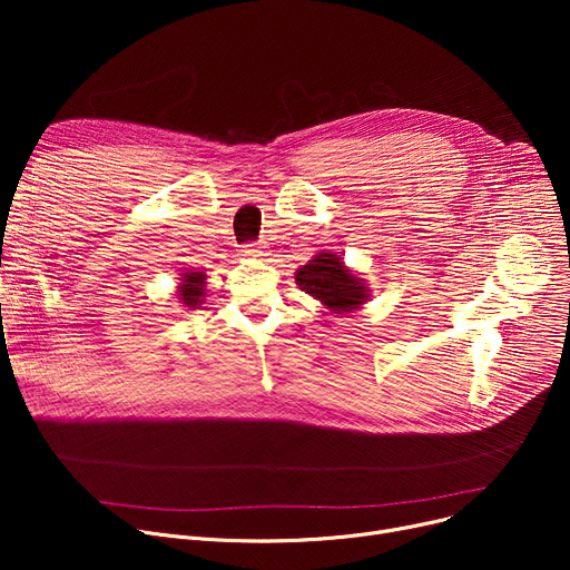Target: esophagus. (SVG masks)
<instances>
[{
	"label": "esophagus",
	"mask_w": 570,
	"mask_h": 570,
	"mask_svg": "<svg viewBox=\"0 0 570 570\" xmlns=\"http://www.w3.org/2000/svg\"><path fill=\"white\" fill-rule=\"evenodd\" d=\"M243 256L245 258H261V256H267V247L265 245H258V243H252L243 249Z\"/></svg>",
	"instance_id": "obj_1"
}]
</instances>
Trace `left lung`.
Wrapping results in <instances>:
<instances>
[{"label":"left lung","mask_w":570,"mask_h":570,"mask_svg":"<svg viewBox=\"0 0 570 570\" xmlns=\"http://www.w3.org/2000/svg\"><path fill=\"white\" fill-rule=\"evenodd\" d=\"M295 284L333 314L363 309L372 297L367 282L357 277L340 254L325 249L295 269Z\"/></svg>","instance_id":"left-lung-1"}]
</instances>
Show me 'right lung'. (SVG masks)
I'll use <instances>...</instances> for the list:
<instances>
[{
	"mask_svg": "<svg viewBox=\"0 0 570 570\" xmlns=\"http://www.w3.org/2000/svg\"><path fill=\"white\" fill-rule=\"evenodd\" d=\"M207 275L198 273V269H185L183 275H179V284H177V301L183 303V307L187 309H196L198 305H203V297H205V282Z\"/></svg>",
	"mask_w": 570,
	"mask_h": 570,
	"instance_id": "obj_1",
	"label": "right lung"
}]
</instances>
